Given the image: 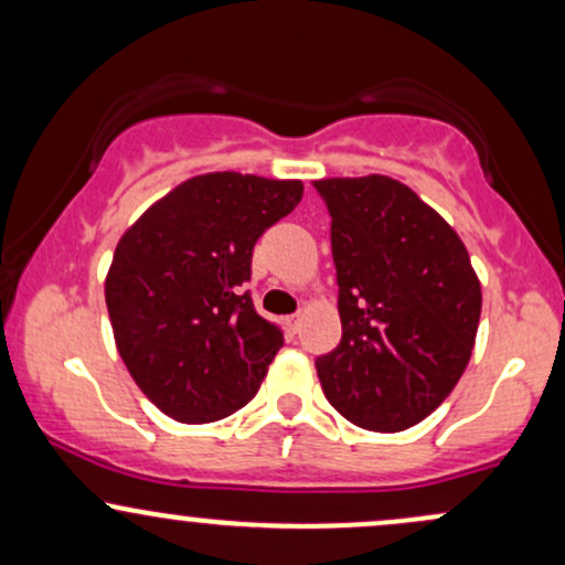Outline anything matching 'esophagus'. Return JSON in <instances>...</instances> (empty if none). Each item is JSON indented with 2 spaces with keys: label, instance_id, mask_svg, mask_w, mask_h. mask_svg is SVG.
I'll use <instances>...</instances> for the list:
<instances>
[{
  "label": "esophagus",
  "instance_id": "esophagus-1",
  "mask_svg": "<svg viewBox=\"0 0 565 565\" xmlns=\"http://www.w3.org/2000/svg\"><path fill=\"white\" fill-rule=\"evenodd\" d=\"M287 329L289 332H300V323H302V313H291V316H287Z\"/></svg>",
  "mask_w": 565,
  "mask_h": 565
}]
</instances>
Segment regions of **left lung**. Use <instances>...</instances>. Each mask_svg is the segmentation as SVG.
Instances as JSON below:
<instances>
[{
	"instance_id": "obj_1",
	"label": "left lung",
	"mask_w": 565,
	"mask_h": 565,
	"mask_svg": "<svg viewBox=\"0 0 565 565\" xmlns=\"http://www.w3.org/2000/svg\"><path fill=\"white\" fill-rule=\"evenodd\" d=\"M332 217L342 340L316 359L323 395L374 433L417 425L454 391L481 319V284L454 228L385 174L313 183Z\"/></svg>"
}]
</instances>
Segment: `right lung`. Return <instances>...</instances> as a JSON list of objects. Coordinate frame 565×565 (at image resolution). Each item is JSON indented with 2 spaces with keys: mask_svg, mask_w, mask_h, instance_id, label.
I'll use <instances>...</instances> for the list:
<instances>
[{
  "mask_svg": "<svg viewBox=\"0 0 565 565\" xmlns=\"http://www.w3.org/2000/svg\"><path fill=\"white\" fill-rule=\"evenodd\" d=\"M300 199V180L199 174L116 244L106 278L116 348L167 417L215 423L260 391L284 332L244 284L257 238Z\"/></svg>",
  "mask_w": 565,
  "mask_h": 565,
  "instance_id": "1",
  "label": "right lung"
}]
</instances>
